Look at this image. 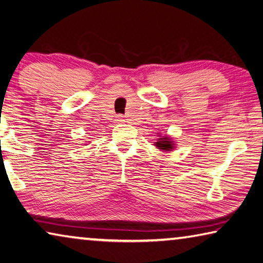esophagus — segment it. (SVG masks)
Here are the masks:
<instances>
[{"label": "esophagus", "instance_id": "esophagus-1", "mask_svg": "<svg viewBox=\"0 0 263 263\" xmlns=\"http://www.w3.org/2000/svg\"><path fill=\"white\" fill-rule=\"evenodd\" d=\"M116 121H118V122H120V123L127 122V121H126V120H124V118H123V116H122V115H119V116H118V119H116Z\"/></svg>", "mask_w": 263, "mask_h": 263}]
</instances>
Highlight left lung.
Masks as SVG:
<instances>
[{
    "label": "left lung",
    "mask_w": 263,
    "mask_h": 263,
    "mask_svg": "<svg viewBox=\"0 0 263 263\" xmlns=\"http://www.w3.org/2000/svg\"><path fill=\"white\" fill-rule=\"evenodd\" d=\"M154 145L157 149H160L163 153H170L176 149V142L169 135L158 136V140L154 142Z\"/></svg>",
    "instance_id": "8db88e82"
}]
</instances>
